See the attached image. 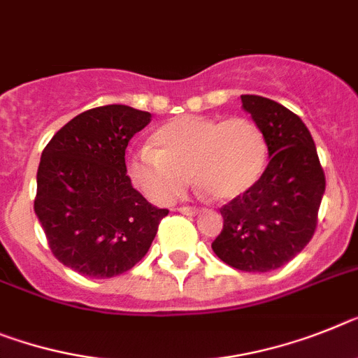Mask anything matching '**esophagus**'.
I'll return each instance as SVG.
<instances>
[{"instance_id": "34e87169", "label": "esophagus", "mask_w": 358, "mask_h": 358, "mask_svg": "<svg viewBox=\"0 0 358 358\" xmlns=\"http://www.w3.org/2000/svg\"><path fill=\"white\" fill-rule=\"evenodd\" d=\"M178 211L182 213V215H187V216H193L198 213V207H193V206H182L178 207Z\"/></svg>"}]
</instances>
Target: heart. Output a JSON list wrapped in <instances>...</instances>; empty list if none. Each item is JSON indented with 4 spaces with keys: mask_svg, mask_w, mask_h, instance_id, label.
<instances>
[{
    "mask_svg": "<svg viewBox=\"0 0 358 358\" xmlns=\"http://www.w3.org/2000/svg\"><path fill=\"white\" fill-rule=\"evenodd\" d=\"M267 164V142L253 120L180 116L152 134L127 162L129 180L152 203H169L193 174L215 202H231L257 185Z\"/></svg>",
    "mask_w": 358,
    "mask_h": 358,
    "instance_id": "heart-1",
    "label": "heart"
}]
</instances>
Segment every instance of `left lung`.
Wrapping results in <instances>:
<instances>
[{"mask_svg": "<svg viewBox=\"0 0 358 358\" xmlns=\"http://www.w3.org/2000/svg\"><path fill=\"white\" fill-rule=\"evenodd\" d=\"M262 129L269 164L249 193L220 209L224 227L211 244L227 266L249 273L278 269L313 238L326 176L304 122L269 98L242 94Z\"/></svg>", "mask_w": 358, "mask_h": 358, "instance_id": "1", "label": "left lung"}]
</instances>
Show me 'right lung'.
<instances>
[{
	"instance_id": "right-lung-1",
	"label": "right lung",
	"mask_w": 358,
	"mask_h": 358,
	"mask_svg": "<svg viewBox=\"0 0 358 358\" xmlns=\"http://www.w3.org/2000/svg\"><path fill=\"white\" fill-rule=\"evenodd\" d=\"M151 113L103 105L65 123L41 152L34 213L52 255L91 278L136 266L151 248L167 209L147 202L125 167L129 140Z\"/></svg>"
}]
</instances>
